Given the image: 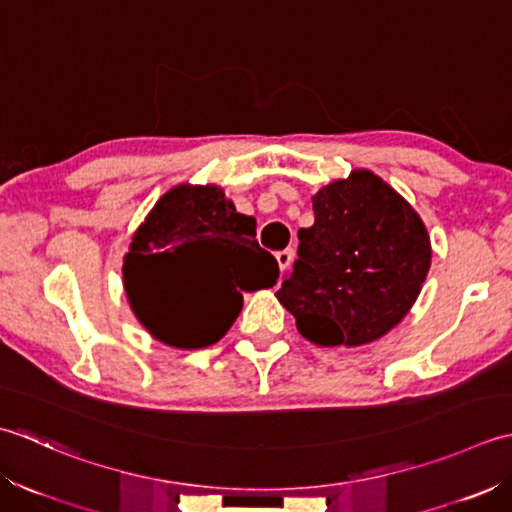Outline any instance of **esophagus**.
<instances>
[{
    "instance_id": "34e87169",
    "label": "esophagus",
    "mask_w": 512,
    "mask_h": 512,
    "mask_svg": "<svg viewBox=\"0 0 512 512\" xmlns=\"http://www.w3.org/2000/svg\"><path fill=\"white\" fill-rule=\"evenodd\" d=\"M276 260H278V265H280V271H285L291 267V263H294V249H283V252H278L276 254Z\"/></svg>"
}]
</instances>
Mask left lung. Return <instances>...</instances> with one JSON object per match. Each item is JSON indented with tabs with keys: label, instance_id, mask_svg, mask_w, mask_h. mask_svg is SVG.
Here are the masks:
<instances>
[{
	"label": "left lung",
	"instance_id": "8db88e82",
	"mask_svg": "<svg viewBox=\"0 0 512 512\" xmlns=\"http://www.w3.org/2000/svg\"><path fill=\"white\" fill-rule=\"evenodd\" d=\"M298 260L276 291L298 331L320 347H360L409 314L431 267V238L413 207L369 170L314 196Z\"/></svg>",
	"mask_w": 512,
	"mask_h": 512
}]
</instances>
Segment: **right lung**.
<instances>
[{
	"label": "right lung",
	"mask_w": 512,
	"mask_h": 512,
	"mask_svg": "<svg viewBox=\"0 0 512 512\" xmlns=\"http://www.w3.org/2000/svg\"><path fill=\"white\" fill-rule=\"evenodd\" d=\"M256 221L238 214L216 185H176L132 236L123 287L141 325L179 349L221 340L243 309V291L274 287L278 263L256 241ZM183 262L202 267L185 292L167 289Z\"/></svg>",
	"instance_id": "obj_1"
}]
</instances>
